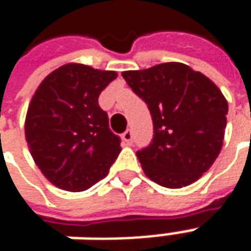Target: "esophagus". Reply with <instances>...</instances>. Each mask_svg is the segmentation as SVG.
<instances>
[{
    "label": "esophagus",
    "instance_id": "esophagus-1",
    "mask_svg": "<svg viewBox=\"0 0 251 251\" xmlns=\"http://www.w3.org/2000/svg\"><path fill=\"white\" fill-rule=\"evenodd\" d=\"M122 140L125 142L126 145H131L133 144V133L130 130H126L124 134H122Z\"/></svg>",
    "mask_w": 251,
    "mask_h": 251
}]
</instances>
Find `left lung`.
Returning a JSON list of instances; mask_svg holds the SVG:
<instances>
[{
  "label": "left lung",
  "mask_w": 251,
  "mask_h": 251,
  "mask_svg": "<svg viewBox=\"0 0 251 251\" xmlns=\"http://www.w3.org/2000/svg\"><path fill=\"white\" fill-rule=\"evenodd\" d=\"M152 114V144L137 152L149 179L167 188L192 184L219 156L228 104L215 83L187 64L169 62L122 72Z\"/></svg>",
  "instance_id": "1"
}]
</instances>
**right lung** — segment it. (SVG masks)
Returning <instances> with one entry per match:
<instances>
[{
    "label": "right lung",
    "instance_id": "obj_1",
    "mask_svg": "<svg viewBox=\"0 0 251 251\" xmlns=\"http://www.w3.org/2000/svg\"><path fill=\"white\" fill-rule=\"evenodd\" d=\"M115 71L68 63L52 71L32 97L25 138L41 174L70 192L88 189L106 177L121 152L120 137L109 129L99 94Z\"/></svg>",
    "mask_w": 251,
    "mask_h": 251
}]
</instances>
